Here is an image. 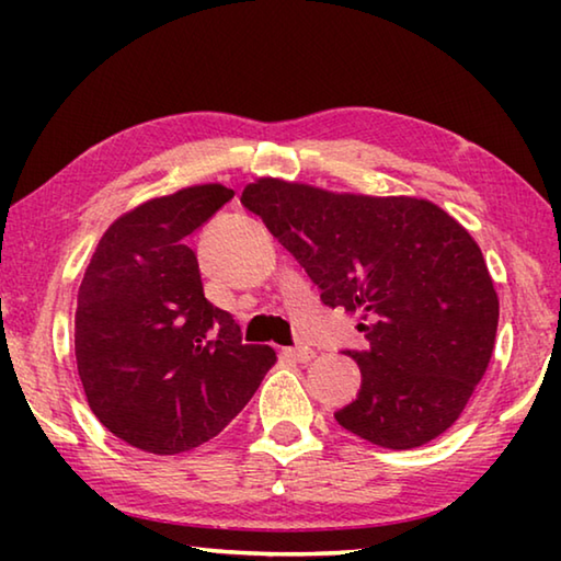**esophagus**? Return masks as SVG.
Returning a JSON list of instances; mask_svg holds the SVG:
<instances>
[{"instance_id": "1", "label": "esophagus", "mask_w": 561, "mask_h": 561, "mask_svg": "<svg viewBox=\"0 0 561 561\" xmlns=\"http://www.w3.org/2000/svg\"><path fill=\"white\" fill-rule=\"evenodd\" d=\"M284 356L297 360V364H309V360L317 354H314V348H309V346H289V348H284Z\"/></svg>"}]
</instances>
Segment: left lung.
<instances>
[{
	"label": "left lung",
	"instance_id": "left-lung-1",
	"mask_svg": "<svg viewBox=\"0 0 561 561\" xmlns=\"http://www.w3.org/2000/svg\"><path fill=\"white\" fill-rule=\"evenodd\" d=\"M240 203L287 247L368 346L356 401L334 413L358 438L408 450L458 421L485 376L500 301L470 232L415 197L336 195L260 178Z\"/></svg>",
	"mask_w": 561,
	"mask_h": 561
}]
</instances>
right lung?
I'll list each match as a JSON object with an SVG mask.
<instances>
[{"label": "right lung", "instance_id": "right-lung-1", "mask_svg": "<svg viewBox=\"0 0 561 561\" xmlns=\"http://www.w3.org/2000/svg\"><path fill=\"white\" fill-rule=\"evenodd\" d=\"M232 197L195 185L138 205L108 227L83 274L76 366L91 411L133 448L175 455L215 438L277 360L205 299L187 247Z\"/></svg>", "mask_w": 561, "mask_h": 561}]
</instances>
